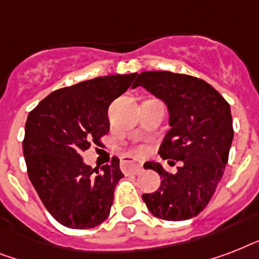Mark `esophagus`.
<instances>
[{
	"label": "esophagus",
	"instance_id": "obj_1",
	"mask_svg": "<svg viewBox=\"0 0 259 259\" xmlns=\"http://www.w3.org/2000/svg\"><path fill=\"white\" fill-rule=\"evenodd\" d=\"M121 168L125 173H134L137 175L142 170V164L141 162L136 161V158L132 156H125L121 158Z\"/></svg>",
	"mask_w": 259,
	"mask_h": 259
}]
</instances>
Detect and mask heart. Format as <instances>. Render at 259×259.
Here are the masks:
<instances>
[{"label":"heart","instance_id":"b5f03b06","mask_svg":"<svg viewBox=\"0 0 259 259\" xmlns=\"http://www.w3.org/2000/svg\"><path fill=\"white\" fill-rule=\"evenodd\" d=\"M138 152H140V153H144V152H145V148H138Z\"/></svg>","mask_w":259,"mask_h":259}]
</instances>
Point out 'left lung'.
I'll use <instances>...</instances> for the list:
<instances>
[{
    "label": "left lung",
    "instance_id": "1",
    "mask_svg": "<svg viewBox=\"0 0 259 259\" xmlns=\"http://www.w3.org/2000/svg\"><path fill=\"white\" fill-rule=\"evenodd\" d=\"M138 86L168 106L170 130L158 154L180 162L176 173H168L158 162H146V169L156 170L162 180L156 192L144 193L142 199L156 218L191 219L208 204L229 161L234 137L229 102L203 79L169 71L141 72Z\"/></svg>",
    "mask_w": 259,
    "mask_h": 259
}]
</instances>
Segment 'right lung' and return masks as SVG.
Returning <instances> with one entry per match:
<instances>
[{"instance_id":"right-lung-1","label":"right lung","mask_w":259,"mask_h":259,"mask_svg":"<svg viewBox=\"0 0 259 259\" xmlns=\"http://www.w3.org/2000/svg\"><path fill=\"white\" fill-rule=\"evenodd\" d=\"M137 74L98 76L59 89L29 114L22 152L30 183L48 212L70 229H91L106 221L121 177L119 158L91 168L82 154L109 133L110 103Z\"/></svg>"}]
</instances>
